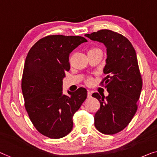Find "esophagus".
Masks as SVG:
<instances>
[{"label":"esophagus","instance_id":"1","mask_svg":"<svg viewBox=\"0 0 157 157\" xmlns=\"http://www.w3.org/2000/svg\"><path fill=\"white\" fill-rule=\"evenodd\" d=\"M91 97H92V92H89V91H88V92H87V98H88V99H90V98H91Z\"/></svg>","mask_w":157,"mask_h":157}]
</instances>
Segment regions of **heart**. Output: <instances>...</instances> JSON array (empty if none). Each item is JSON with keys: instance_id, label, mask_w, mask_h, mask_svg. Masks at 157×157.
Returning a JSON list of instances; mask_svg holds the SVG:
<instances>
[{"instance_id": "b5f03b06", "label": "heart", "mask_w": 157, "mask_h": 157, "mask_svg": "<svg viewBox=\"0 0 157 157\" xmlns=\"http://www.w3.org/2000/svg\"><path fill=\"white\" fill-rule=\"evenodd\" d=\"M92 50H93V49H92ZM86 82H87V83H89V84L91 83V82H92V79L89 78V79H87V81H86Z\"/></svg>"}]
</instances>
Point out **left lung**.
Returning a JSON list of instances; mask_svg holds the SVG:
<instances>
[{
	"mask_svg": "<svg viewBox=\"0 0 157 157\" xmlns=\"http://www.w3.org/2000/svg\"><path fill=\"white\" fill-rule=\"evenodd\" d=\"M85 36L104 44L107 51L103 70L106 76L101 84L106 85L109 95L92 94L100 103L94 115L95 127L104 134H116L129 124L137 109L142 81L136 52L126 37L111 30H99Z\"/></svg>",
	"mask_w": 157,
	"mask_h": 157,
	"instance_id": "8db88e82",
	"label": "left lung"
}]
</instances>
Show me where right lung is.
I'll return each mask as SVG.
<instances>
[{"label": "right lung", "instance_id": "right-lung-1", "mask_svg": "<svg viewBox=\"0 0 157 157\" xmlns=\"http://www.w3.org/2000/svg\"><path fill=\"white\" fill-rule=\"evenodd\" d=\"M87 40L82 36L50 35L30 49L25 62L22 91L28 115L36 129L51 139L71 132L72 117L87 95L86 90L63 94V79L70 70L69 56Z\"/></svg>", "mask_w": 157, "mask_h": 157}]
</instances>
